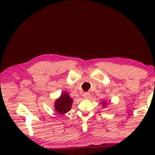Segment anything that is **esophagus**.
I'll use <instances>...</instances> for the list:
<instances>
[{
	"instance_id": "1",
	"label": "esophagus",
	"mask_w": 155,
	"mask_h": 155,
	"mask_svg": "<svg viewBox=\"0 0 155 155\" xmlns=\"http://www.w3.org/2000/svg\"><path fill=\"white\" fill-rule=\"evenodd\" d=\"M83 97L84 98H89L91 97V94L89 93H84Z\"/></svg>"
}]
</instances>
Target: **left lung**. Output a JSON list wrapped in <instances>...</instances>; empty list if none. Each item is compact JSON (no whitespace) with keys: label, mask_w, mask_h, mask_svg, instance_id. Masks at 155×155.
I'll use <instances>...</instances> for the list:
<instances>
[{"label":"left lung","mask_w":155,"mask_h":155,"mask_svg":"<svg viewBox=\"0 0 155 155\" xmlns=\"http://www.w3.org/2000/svg\"><path fill=\"white\" fill-rule=\"evenodd\" d=\"M101 103H102V104H103V107H106L107 105V103L106 101H103V102H101Z\"/></svg>","instance_id":"left-lung-1"}]
</instances>
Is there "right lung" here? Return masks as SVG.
Instances as JSON below:
<instances>
[{"label":"right lung","instance_id":"1","mask_svg":"<svg viewBox=\"0 0 155 155\" xmlns=\"http://www.w3.org/2000/svg\"><path fill=\"white\" fill-rule=\"evenodd\" d=\"M73 100L67 92H63L54 101V109L58 113L64 114L71 110Z\"/></svg>","mask_w":155,"mask_h":155}]
</instances>
